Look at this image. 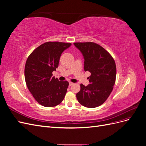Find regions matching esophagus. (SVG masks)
Masks as SVG:
<instances>
[{
	"instance_id": "obj_1",
	"label": "esophagus",
	"mask_w": 146,
	"mask_h": 146,
	"mask_svg": "<svg viewBox=\"0 0 146 146\" xmlns=\"http://www.w3.org/2000/svg\"><path fill=\"white\" fill-rule=\"evenodd\" d=\"M74 83H72V82H69V86H72V85H74Z\"/></svg>"
}]
</instances>
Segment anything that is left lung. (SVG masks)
<instances>
[{
    "instance_id": "8db88e82",
    "label": "left lung",
    "mask_w": 146,
    "mask_h": 146,
    "mask_svg": "<svg viewBox=\"0 0 146 146\" xmlns=\"http://www.w3.org/2000/svg\"><path fill=\"white\" fill-rule=\"evenodd\" d=\"M83 55L84 69L89 71L90 84H80V91L76 94L82 105L96 108L107 100L113 91L116 77L115 61L110 53L93 42H74Z\"/></svg>"
}]
</instances>
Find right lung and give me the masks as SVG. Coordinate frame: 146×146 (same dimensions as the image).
Listing matches in <instances>:
<instances>
[{
	"instance_id": "1",
	"label": "right lung",
	"mask_w": 146,
	"mask_h": 146,
	"mask_svg": "<svg viewBox=\"0 0 146 146\" xmlns=\"http://www.w3.org/2000/svg\"><path fill=\"white\" fill-rule=\"evenodd\" d=\"M71 43L46 42L31 53L25 66V80L29 90L38 102L46 107L59 105L64 98L69 82L52 77L58 68L62 52Z\"/></svg>"
}]
</instances>
